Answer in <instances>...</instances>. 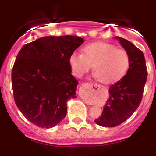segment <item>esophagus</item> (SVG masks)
<instances>
[{
    "label": "esophagus",
    "instance_id": "34e87169",
    "mask_svg": "<svg viewBox=\"0 0 156 156\" xmlns=\"http://www.w3.org/2000/svg\"><path fill=\"white\" fill-rule=\"evenodd\" d=\"M90 86H91V87H93V86H97V85H96V84H94V83H90Z\"/></svg>",
    "mask_w": 156,
    "mask_h": 156
}]
</instances>
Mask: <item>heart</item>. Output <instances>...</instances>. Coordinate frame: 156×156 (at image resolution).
<instances>
[{
  "label": "heart",
  "mask_w": 156,
  "mask_h": 156,
  "mask_svg": "<svg viewBox=\"0 0 156 156\" xmlns=\"http://www.w3.org/2000/svg\"><path fill=\"white\" fill-rule=\"evenodd\" d=\"M73 73L81 77L93 65L95 76L103 83H112L126 74L129 66V57L123 49L103 42L89 44L83 48V54L74 51L69 58Z\"/></svg>",
  "instance_id": "obj_1"
}]
</instances>
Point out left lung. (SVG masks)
Segmentation results:
<instances>
[{
  "label": "left lung",
  "mask_w": 156,
  "mask_h": 156,
  "mask_svg": "<svg viewBox=\"0 0 156 156\" xmlns=\"http://www.w3.org/2000/svg\"><path fill=\"white\" fill-rule=\"evenodd\" d=\"M129 57V66L126 75L111 85L109 98L102 114L95 119L97 124L113 127L129 119L140 105L148 72L144 54L127 40L115 37Z\"/></svg>",
  "instance_id": "obj_1"
}]
</instances>
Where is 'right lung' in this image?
<instances>
[{
  "mask_svg": "<svg viewBox=\"0 0 156 156\" xmlns=\"http://www.w3.org/2000/svg\"><path fill=\"white\" fill-rule=\"evenodd\" d=\"M83 43L76 36L44 37L25 44L12 72L15 102L30 122L51 128L66 115V102L76 98L78 81L70 55Z\"/></svg>",
  "mask_w": 156,
  "mask_h": 156,
  "instance_id": "obj_1",
  "label": "right lung"
}]
</instances>
